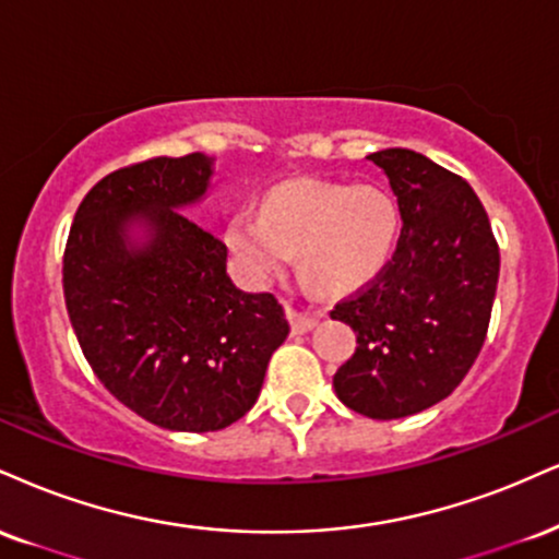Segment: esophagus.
<instances>
[{"label": "esophagus", "mask_w": 559, "mask_h": 559, "mask_svg": "<svg viewBox=\"0 0 559 559\" xmlns=\"http://www.w3.org/2000/svg\"><path fill=\"white\" fill-rule=\"evenodd\" d=\"M286 312H288V320H292L294 333H299V335L312 331V328L318 325V320L325 318L322 312H305V309H299L294 305H286Z\"/></svg>", "instance_id": "obj_1"}]
</instances>
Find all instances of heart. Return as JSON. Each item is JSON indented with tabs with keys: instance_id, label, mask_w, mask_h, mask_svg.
Returning <instances> with one entry per match:
<instances>
[{
	"instance_id": "b5f03b06",
	"label": "heart",
	"mask_w": 559,
	"mask_h": 559,
	"mask_svg": "<svg viewBox=\"0 0 559 559\" xmlns=\"http://www.w3.org/2000/svg\"><path fill=\"white\" fill-rule=\"evenodd\" d=\"M399 205L382 187L297 179L267 192L260 211L226 221V245L254 281H271L301 252V271L320 292L352 294L393 258Z\"/></svg>"
}]
</instances>
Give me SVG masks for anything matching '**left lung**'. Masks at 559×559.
<instances>
[{"label":"left lung","instance_id":"left-lung-1","mask_svg":"<svg viewBox=\"0 0 559 559\" xmlns=\"http://www.w3.org/2000/svg\"><path fill=\"white\" fill-rule=\"evenodd\" d=\"M367 158L388 177L403 226L385 271L333 307L356 333L333 388L352 412L388 421L425 412L466 378L489 328L500 250L459 174L406 147Z\"/></svg>","mask_w":559,"mask_h":559}]
</instances>
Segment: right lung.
I'll return each instance as SVG.
<instances>
[{
	"instance_id": "right-lung-1",
	"label": "right lung",
	"mask_w": 559,
	"mask_h": 559,
	"mask_svg": "<svg viewBox=\"0 0 559 559\" xmlns=\"http://www.w3.org/2000/svg\"><path fill=\"white\" fill-rule=\"evenodd\" d=\"M213 158L190 153L111 171L85 194L64 250V301L87 365L117 401L174 432H215L258 401L288 320L247 294L226 245L187 218Z\"/></svg>"
}]
</instances>
